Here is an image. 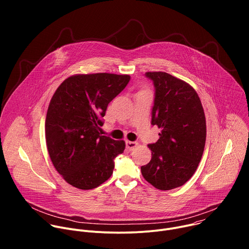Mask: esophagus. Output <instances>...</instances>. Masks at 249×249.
Returning a JSON list of instances; mask_svg holds the SVG:
<instances>
[{"label": "esophagus", "mask_w": 249, "mask_h": 249, "mask_svg": "<svg viewBox=\"0 0 249 249\" xmlns=\"http://www.w3.org/2000/svg\"><path fill=\"white\" fill-rule=\"evenodd\" d=\"M137 143L136 142H131V141H126V148L129 150V151H132L134 150L136 147H137Z\"/></svg>", "instance_id": "34e87169"}]
</instances>
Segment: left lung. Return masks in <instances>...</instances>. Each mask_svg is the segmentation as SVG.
I'll return each mask as SVG.
<instances>
[{
  "instance_id": "left-lung-1",
  "label": "left lung",
  "mask_w": 249,
  "mask_h": 249,
  "mask_svg": "<svg viewBox=\"0 0 249 249\" xmlns=\"http://www.w3.org/2000/svg\"><path fill=\"white\" fill-rule=\"evenodd\" d=\"M156 93L152 124L160 139L148 145L150 162L141 167L144 178L160 190L185 184L196 171L206 142V118L196 90L164 72H147Z\"/></svg>"
}]
</instances>
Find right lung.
I'll return each mask as SVG.
<instances>
[{
	"instance_id": "obj_1",
	"label": "right lung",
	"mask_w": 249,
	"mask_h": 249,
	"mask_svg": "<svg viewBox=\"0 0 249 249\" xmlns=\"http://www.w3.org/2000/svg\"><path fill=\"white\" fill-rule=\"evenodd\" d=\"M129 81V75H74L53 94L45 120L46 146L54 167L70 185L93 189L111 176L125 142L102 136L100 127L108 103Z\"/></svg>"
}]
</instances>
